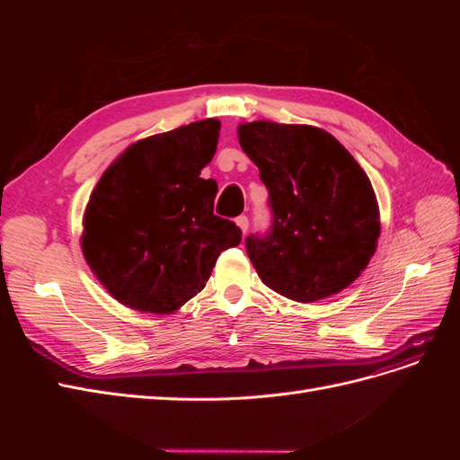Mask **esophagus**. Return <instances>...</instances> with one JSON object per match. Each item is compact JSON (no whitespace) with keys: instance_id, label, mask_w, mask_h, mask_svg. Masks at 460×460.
Here are the masks:
<instances>
[{"instance_id":"34e87169","label":"esophagus","mask_w":460,"mask_h":460,"mask_svg":"<svg viewBox=\"0 0 460 460\" xmlns=\"http://www.w3.org/2000/svg\"><path fill=\"white\" fill-rule=\"evenodd\" d=\"M235 225L240 226V230L245 234L247 232V228H249V218L245 217V215H240L238 218H235Z\"/></svg>"}]
</instances>
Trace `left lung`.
<instances>
[{
	"label": "left lung",
	"instance_id": "1",
	"mask_svg": "<svg viewBox=\"0 0 460 460\" xmlns=\"http://www.w3.org/2000/svg\"><path fill=\"white\" fill-rule=\"evenodd\" d=\"M238 140L272 208L270 232L245 240L262 284L299 303L340 294L367 269L380 238L367 172L336 137L307 124L243 122Z\"/></svg>",
	"mask_w": 460,
	"mask_h": 460
}]
</instances>
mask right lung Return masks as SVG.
I'll use <instances>...</instances> for the list:
<instances>
[{"instance_id": "right-lung-1", "label": "right lung", "mask_w": 460, "mask_h": 460, "mask_svg": "<svg viewBox=\"0 0 460 460\" xmlns=\"http://www.w3.org/2000/svg\"><path fill=\"white\" fill-rule=\"evenodd\" d=\"M218 130L207 119L136 142L92 191L82 253L109 294L134 311H178L205 288L218 255L242 242V230L213 213L217 182L199 176Z\"/></svg>"}]
</instances>
